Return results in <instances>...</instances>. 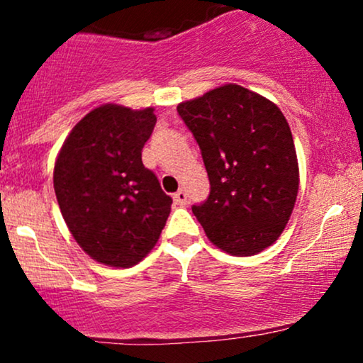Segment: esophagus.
Wrapping results in <instances>:
<instances>
[{
	"instance_id": "34e87169",
	"label": "esophagus",
	"mask_w": 363,
	"mask_h": 363,
	"mask_svg": "<svg viewBox=\"0 0 363 363\" xmlns=\"http://www.w3.org/2000/svg\"><path fill=\"white\" fill-rule=\"evenodd\" d=\"M174 199H176L177 205H187V194L184 189H179L176 194H174Z\"/></svg>"
}]
</instances>
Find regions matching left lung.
<instances>
[{
	"mask_svg": "<svg viewBox=\"0 0 363 363\" xmlns=\"http://www.w3.org/2000/svg\"><path fill=\"white\" fill-rule=\"evenodd\" d=\"M177 112L201 150L210 196L193 213L206 237L232 256L274 244L298 193V162L277 104L235 83L181 102Z\"/></svg>",
	"mask_w": 363,
	"mask_h": 363,
	"instance_id": "left-lung-1",
	"label": "left lung"
}]
</instances>
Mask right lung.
Instances as JSON below:
<instances>
[{
  "label": "right lung",
  "instance_id": "obj_1",
  "mask_svg": "<svg viewBox=\"0 0 363 363\" xmlns=\"http://www.w3.org/2000/svg\"><path fill=\"white\" fill-rule=\"evenodd\" d=\"M104 104L72 129L54 164V191L73 239L91 259L129 268L155 247L172 198L141 162L157 116Z\"/></svg>",
  "mask_w": 363,
  "mask_h": 363
}]
</instances>
